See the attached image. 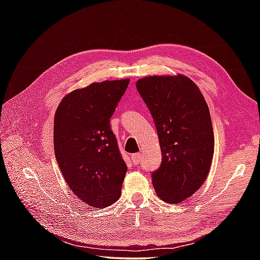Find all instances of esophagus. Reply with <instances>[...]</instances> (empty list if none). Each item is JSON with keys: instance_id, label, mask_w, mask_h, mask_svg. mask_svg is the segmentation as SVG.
<instances>
[{"instance_id": "esophagus-1", "label": "esophagus", "mask_w": 260, "mask_h": 260, "mask_svg": "<svg viewBox=\"0 0 260 260\" xmlns=\"http://www.w3.org/2000/svg\"><path fill=\"white\" fill-rule=\"evenodd\" d=\"M141 158H142L141 153L133 154V155H132V161H133V163H134V164H139V163H140V161H141Z\"/></svg>"}]
</instances>
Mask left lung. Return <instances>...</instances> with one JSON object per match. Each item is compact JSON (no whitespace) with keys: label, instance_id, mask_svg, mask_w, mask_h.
Wrapping results in <instances>:
<instances>
[{"label":"left lung","instance_id":"left-lung-1","mask_svg":"<svg viewBox=\"0 0 260 260\" xmlns=\"http://www.w3.org/2000/svg\"><path fill=\"white\" fill-rule=\"evenodd\" d=\"M155 123L162 163L152 173L156 194L175 204L200 189L214 151L209 107L199 87L184 75L150 76L136 82Z\"/></svg>","mask_w":260,"mask_h":260}]
</instances>
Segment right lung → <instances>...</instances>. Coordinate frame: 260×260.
<instances>
[{
    "label": "right lung",
    "instance_id": "right-lung-1",
    "mask_svg": "<svg viewBox=\"0 0 260 260\" xmlns=\"http://www.w3.org/2000/svg\"><path fill=\"white\" fill-rule=\"evenodd\" d=\"M129 79L105 80L66 95L54 114L53 145L70 190L92 208L103 209L120 197L127 167L110 117Z\"/></svg>",
    "mask_w": 260,
    "mask_h": 260
}]
</instances>
